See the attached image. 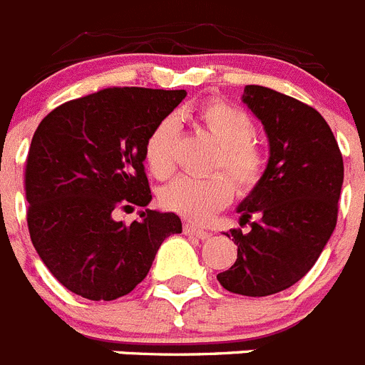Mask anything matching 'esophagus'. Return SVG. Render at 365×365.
<instances>
[{
    "label": "esophagus",
    "instance_id": "1",
    "mask_svg": "<svg viewBox=\"0 0 365 365\" xmlns=\"http://www.w3.org/2000/svg\"><path fill=\"white\" fill-rule=\"evenodd\" d=\"M185 234L186 235H193V237H199V240H208V237H210V232H206V230H202V228H199V227H195V225H192V222H186L185 225Z\"/></svg>",
    "mask_w": 365,
    "mask_h": 365
}]
</instances>
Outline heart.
I'll list each match as a JSON object with an SVG mask.
<instances>
[{
  "label": "heart",
  "mask_w": 365,
  "mask_h": 365,
  "mask_svg": "<svg viewBox=\"0 0 365 365\" xmlns=\"http://www.w3.org/2000/svg\"><path fill=\"white\" fill-rule=\"evenodd\" d=\"M197 122L206 133L219 144L214 168H222L241 193L256 188L265 172V155L254 144L252 118L243 109L212 100L201 106ZM179 125L166 117L153 125L144 143V160L157 179H166L173 172V150ZM228 176V177H229ZM227 177V178H228ZM225 173L208 177L180 175L160 190V202L166 210L175 212L192 221H206L227 206L232 199V183Z\"/></svg>",
  "instance_id": "obj_1"
}]
</instances>
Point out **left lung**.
Returning a JSON list of instances; mask_svg holds the SVG:
<instances>
[{
	"label": "left lung",
	"instance_id": "1",
	"mask_svg": "<svg viewBox=\"0 0 365 365\" xmlns=\"http://www.w3.org/2000/svg\"><path fill=\"white\" fill-rule=\"evenodd\" d=\"M243 104L263 124L269 163L256 188L237 206L230 230L237 259L217 279L243 296L282 292L305 276L336 227L344 160L333 131L311 106L263 86H247Z\"/></svg>",
	"mask_w": 365,
	"mask_h": 365
}]
</instances>
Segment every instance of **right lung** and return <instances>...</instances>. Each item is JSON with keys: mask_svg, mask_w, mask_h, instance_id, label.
I'll use <instances>...</instances> for the list:
<instances>
[{"mask_svg": "<svg viewBox=\"0 0 365 365\" xmlns=\"http://www.w3.org/2000/svg\"><path fill=\"white\" fill-rule=\"evenodd\" d=\"M185 89L109 87L58 106L38 125L25 168L27 225L38 256L74 294L111 302L151 269L179 215L146 208L124 225L117 210L148 206L144 143Z\"/></svg>", "mask_w": 365, "mask_h": 365, "instance_id": "right-lung-1", "label": "right lung"}]
</instances>
